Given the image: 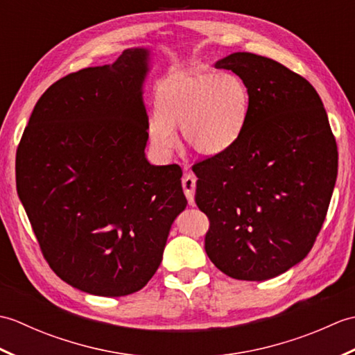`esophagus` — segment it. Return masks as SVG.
Instances as JSON below:
<instances>
[{
	"label": "esophagus",
	"instance_id": "obj_1",
	"mask_svg": "<svg viewBox=\"0 0 355 355\" xmlns=\"http://www.w3.org/2000/svg\"><path fill=\"white\" fill-rule=\"evenodd\" d=\"M182 184H183V191L187 201H189L191 206H193L195 205L193 195H195V186H197V177H195L192 172H186L182 180Z\"/></svg>",
	"mask_w": 355,
	"mask_h": 355
}]
</instances>
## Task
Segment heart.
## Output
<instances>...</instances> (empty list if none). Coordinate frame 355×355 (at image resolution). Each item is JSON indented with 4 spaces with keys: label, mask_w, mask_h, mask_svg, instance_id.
<instances>
[{
    "label": "heart",
    "mask_w": 355,
    "mask_h": 355,
    "mask_svg": "<svg viewBox=\"0 0 355 355\" xmlns=\"http://www.w3.org/2000/svg\"><path fill=\"white\" fill-rule=\"evenodd\" d=\"M157 112L148 120L149 141L158 155L184 143L200 155L227 150L243 134L250 110L244 80L230 73L191 71L162 80L155 89Z\"/></svg>",
    "instance_id": "obj_1"
}]
</instances>
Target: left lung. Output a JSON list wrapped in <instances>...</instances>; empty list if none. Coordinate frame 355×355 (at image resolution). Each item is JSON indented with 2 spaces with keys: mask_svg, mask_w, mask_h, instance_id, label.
Segmentation results:
<instances>
[{
  "mask_svg": "<svg viewBox=\"0 0 355 355\" xmlns=\"http://www.w3.org/2000/svg\"><path fill=\"white\" fill-rule=\"evenodd\" d=\"M244 80L250 110L224 153L192 166L210 221L205 248L224 275L266 281L310 253L325 221L338 153L314 87L273 59L238 51L215 64Z\"/></svg>",
  "mask_w": 355,
  "mask_h": 355,
  "instance_id": "left-lung-1",
  "label": "left lung"
}]
</instances>
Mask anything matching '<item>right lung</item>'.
<instances>
[{"mask_svg":"<svg viewBox=\"0 0 355 355\" xmlns=\"http://www.w3.org/2000/svg\"><path fill=\"white\" fill-rule=\"evenodd\" d=\"M149 51L59 79L36 102L17 150L18 195L50 268L74 288L141 290L187 200L178 164L145 157Z\"/></svg>","mask_w":355,"mask_h":355,"instance_id":"right-lung-1","label":"right lung"}]
</instances>
